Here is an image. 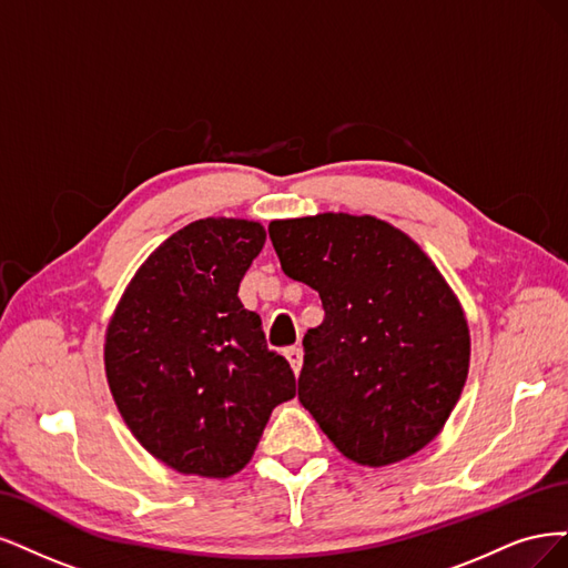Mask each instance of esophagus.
<instances>
[{
    "mask_svg": "<svg viewBox=\"0 0 568 568\" xmlns=\"http://www.w3.org/2000/svg\"><path fill=\"white\" fill-rule=\"evenodd\" d=\"M285 358L290 361L292 371H295V373H300V371H302V361H304L302 346H287V349H285Z\"/></svg>",
    "mask_w": 568,
    "mask_h": 568,
    "instance_id": "esophagus-1",
    "label": "esophagus"
}]
</instances>
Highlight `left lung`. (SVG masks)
Instances as JSON below:
<instances>
[{
  "label": "left lung",
  "instance_id": "obj_1",
  "mask_svg": "<svg viewBox=\"0 0 568 568\" xmlns=\"http://www.w3.org/2000/svg\"><path fill=\"white\" fill-rule=\"evenodd\" d=\"M285 276L314 287L325 318L304 335L300 400L349 460L384 467L444 429L469 371V327L442 273L375 216L271 222Z\"/></svg>",
  "mask_w": 568,
  "mask_h": 568
}]
</instances>
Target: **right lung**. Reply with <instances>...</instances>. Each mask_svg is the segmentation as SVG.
Here are the masks:
<instances>
[{
  "instance_id": "add662e5",
  "label": "right lung",
  "mask_w": 568,
  "mask_h": 568,
  "mask_svg": "<svg viewBox=\"0 0 568 568\" xmlns=\"http://www.w3.org/2000/svg\"><path fill=\"white\" fill-rule=\"evenodd\" d=\"M266 231L210 216L170 235L143 266L105 333V377L136 442L181 474L226 479L257 448L295 373L271 352L237 287Z\"/></svg>"
}]
</instances>
